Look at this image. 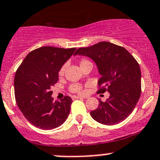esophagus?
<instances>
[{
    "label": "esophagus",
    "instance_id": "obj_1",
    "mask_svg": "<svg viewBox=\"0 0 160 160\" xmlns=\"http://www.w3.org/2000/svg\"><path fill=\"white\" fill-rule=\"evenodd\" d=\"M72 98L74 100V99H83V98H83V97H80V96H72Z\"/></svg>",
    "mask_w": 160,
    "mask_h": 160
}]
</instances>
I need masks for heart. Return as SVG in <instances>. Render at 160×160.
I'll list each match as a JSON object with an SVG mask.
<instances>
[{"label": "heart", "instance_id": "heart-1", "mask_svg": "<svg viewBox=\"0 0 160 160\" xmlns=\"http://www.w3.org/2000/svg\"><path fill=\"white\" fill-rule=\"evenodd\" d=\"M90 62L88 61V60L86 59H82L81 61H80V66H83V65H85L87 64V63H89ZM65 70H66V66H63L60 69L59 72H58V74H59V76H63L64 75V72H65ZM70 91H72V92H75V93H81L82 91V87L80 86V84H77V83H75V84H72L70 86Z\"/></svg>", "mask_w": 160, "mask_h": 160}]
</instances>
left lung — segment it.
Masks as SVG:
<instances>
[{"instance_id": "1", "label": "left lung", "mask_w": 160, "mask_h": 160, "mask_svg": "<svg viewBox=\"0 0 160 160\" xmlns=\"http://www.w3.org/2000/svg\"><path fill=\"white\" fill-rule=\"evenodd\" d=\"M91 58L102 76L98 81L103 86L98 93L108 91L109 98L91 112L94 120L105 125L120 123L132 112L142 91L141 69L135 58L124 48L102 41L76 51L74 55Z\"/></svg>"}]
</instances>
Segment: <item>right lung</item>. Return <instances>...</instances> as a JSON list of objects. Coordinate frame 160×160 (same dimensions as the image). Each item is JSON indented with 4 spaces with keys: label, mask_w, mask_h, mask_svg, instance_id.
Segmentation results:
<instances>
[{
    "label": "right lung",
    "mask_w": 160,
    "mask_h": 160,
    "mask_svg": "<svg viewBox=\"0 0 160 160\" xmlns=\"http://www.w3.org/2000/svg\"><path fill=\"white\" fill-rule=\"evenodd\" d=\"M41 47L29 52L15 72V96L20 111L33 126L52 130L61 126L69 114L72 101L69 96L54 101L52 88L58 72L76 50Z\"/></svg>",
    "instance_id": "right-lung-1"
}]
</instances>
